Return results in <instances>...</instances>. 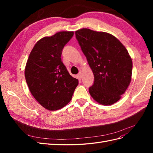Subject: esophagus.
<instances>
[{
    "mask_svg": "<svg viewBox=\"0 0 153 153\" xmlns=\"http://www.w3.org/2000/svg\"><path fill=\"white\" fill-rule=\"evenodd\" d=\"M78 77L79 78H82V71H80L79 73H78Z\"/></svg>",
    "mask_w": 153,
    "mask_h": 153,
    "instance_id": "esophagus-1",
    "label": "esophagus"
}]
</instances>
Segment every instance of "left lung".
<instances>
[{"label": "left lung", "instance_id": "obj_1", "mask_svg": "<svg viewBox=\"0 0 153 153\" xmlns=\"http://www.w3.org/2000/svg\"><path fill=\"white\" fill-rule=\"evenodd\" d=\"M75 36L94 76L91 96L101 105L117 102L131 79L133 63L126 48L106 32L82 29Z\"/></svg>", "mask_w": 153, "mask_h": 153}]
</instances>
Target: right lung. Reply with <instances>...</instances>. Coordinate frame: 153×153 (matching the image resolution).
<instances>
[{"mask_svg": "<svg viewBox=\"0 0 153 153\" xmlns=\"http://www.w3.org/2000/svg\"><path fill=\"white\" fill-rule=\"evenodd\" d=\"M73 32L62 31L36 43L26 64L25 76L34 98L44 108L59 110L71 101L78 80L71 76L61 60L62 49Z\"/></svg>", "mask_w": 153, "mask_h": 153, "instance_id": "right-lung-1", "label": "right lung"}]
</instances>
